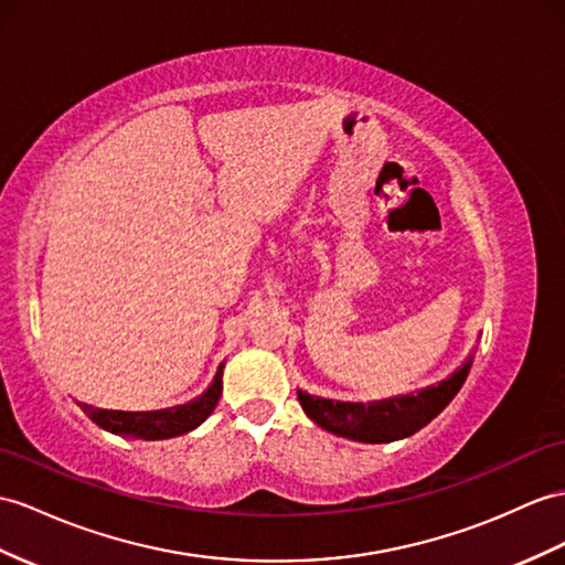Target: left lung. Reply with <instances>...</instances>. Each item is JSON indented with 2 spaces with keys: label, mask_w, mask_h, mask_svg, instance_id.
I'll return each mask as SVG.
<instances>
[{
  "label": "left lung",
  "mask_w": 565,
  "mask_h": 565,
  "mask_svg": "<svg viewBox=\"0 0 565 565\" xmlns=\"http://www.w3.org/2000/svg\"><path fill=\"white\" fill-rule=\"evenodd\" d=\"M472 360L475 354L450 379L441 381L438 386L419 391L417 395L412 393L362 405L323 401V397H311L299 391V403L301 409L328 431L362 444H388L412 436L429 424L458 395L467 374H470Z\"/></svg>",
  "instance_id": "obj_1"
}]
</instances>
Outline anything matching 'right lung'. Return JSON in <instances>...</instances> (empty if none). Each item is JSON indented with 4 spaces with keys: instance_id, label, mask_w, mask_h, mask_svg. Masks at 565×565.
I'll return each instance as SVG.
<instances>
[{
    "instance_id": "right-lung-1",
    "label": "right lung",
    "mask_w": 565,
    "mask_h": 565,
    "mask_svg": "<svg viewBox=\"0 0 565 565\" xmlns=\"http://www.w3.org/2000/svg\"><path fill=\"white\" fill-rule=\"evenodd\" d=\"M220 393H223V366L217 369L213 386L201 397L172 409L119 412V409H100L93 405H81V407H84V412L95 424L117 436L143 438V441H160V438H172V436L196 429V426L215 409Z\"/></svg>"
}]
</instances>
